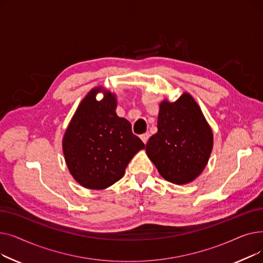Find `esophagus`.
<instances>
[{"label": "esophagus", "instance_id": "esophagus-1", "mask_svg": "<svg viewBox=\"0 0 263 263\" xmlns=\"http://www.w3.org/2000/svg\"><path fill=\"white\" fill-rule=\"evenodd\" d=\"M149 133L148 132H146V133H144V134H142L141 135V140L143 141V143L144 144H147V142H148V139H149Z\"/></svg>", "mask_w": 263, "mask_h": 263}]
</instances>
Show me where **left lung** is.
I'll list each match as a JSON object with an SVG mask.
<instances>
[{
	"label": "left lung",
	"mask_w": 263,
	"mask_h": 263,
	"mask_svg": "<svg viewBox=\"0 0 263 263\" xmlns=\"http://www.w3.org/2000/svg\"><path fill=\"white\" fill-rule=\"evenodd\" d=\"M145 148L160 175L172 183H190L203 172L213 149V132L191 93L160 103L158 132Z\"/></svg>",
	"instance_id": "1"
}]
</instances>
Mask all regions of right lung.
Here are the masks:
<instances>
[{
	"instance_id": "obj_1",
	"label": "right lung",
	"mask_w": 263,
	"mask_h": 263,
	"mask_svg": "<svg viewBox=\"0 0 263 263\" xmlns=\"http://www.w3.org/2000/svg\"><path fill=\"white\" fill-rule=\"evenodd\" d=\"M99 92L104 98L95 99ZM117 96L103 86L92 88L81 101L63 137L69 173L85 189L104 190L122 178L132 158L145 148L131 123L117 116Z\"/></svg>"
}]
</instances>
